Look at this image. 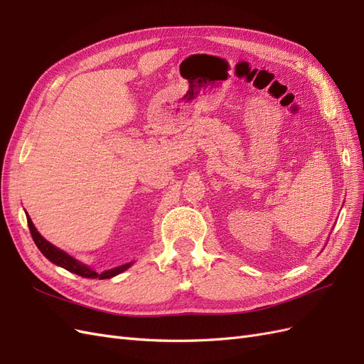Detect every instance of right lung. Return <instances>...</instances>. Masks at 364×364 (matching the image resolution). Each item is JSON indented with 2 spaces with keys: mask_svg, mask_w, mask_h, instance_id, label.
<instances>
[{
  "mask_svg": "<svg viewBox=\"0 0 364 364\" xmlns=\"http://www.w3.org/2000/svg\"><path fill=\"white\" fill-rule=\"evenodd\" d=\"M27 223H28V229H30V234L33 237V241H35V245L42 252V255L46 257V258H48L53 264H56V266H60L63 269H67L68 272H73L75 274H79V277L91 278V279H95V278H98V279H109V278L117 277V274H119V273H123L124 270H127L132 266V264H134V262H127V264H123V266H119V267L106 270L103 273H97L90 266H86V264L77 261L75 258L68 255L67 252H63V250L58 249L56 246H53L51 243H48V241L38 232V229L35 228V225H33L31 218L28 215H27Z\"/></svg>",
  "mask_w": 364,
  "mask_h": 364,
  "instance_id": "add662e5",
  "label": "right lung"
}]
</instances>
